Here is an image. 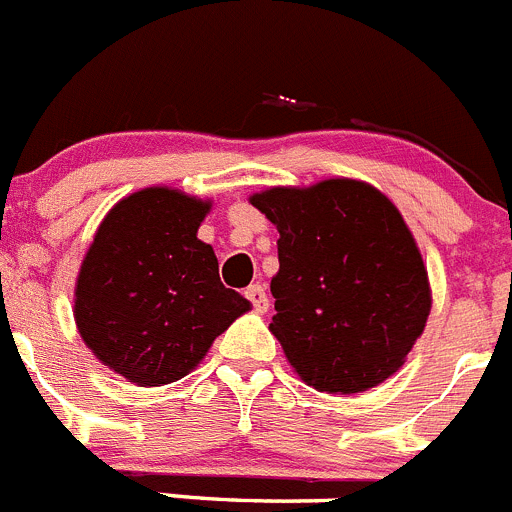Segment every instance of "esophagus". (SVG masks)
I'll list each match as a JSON object with an SVG mask.
<instances>
[{
	"label": "esophagus",
	"mask_w": 512,
	"mask_h": 512,
	"mask_svg": "<svg viewBox=\"0 0 512 512\" xmlns=\"http://www.w3.org/2000/svg\"><path fill=\"white\" fill-rule=\"evenodd\" d=\"M245 298L252 303V308H255L257 313H265L267 306H270V301H267V293L262 285H250V288L245 290Z\"/></svg>",
	"instance_id": "34e87169"
}]
</instances>
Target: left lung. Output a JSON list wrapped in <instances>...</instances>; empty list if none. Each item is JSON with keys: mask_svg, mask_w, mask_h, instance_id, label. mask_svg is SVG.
<instances>
[{"mask_svg": "<svg viewBox=\"0 0 512 512\" xmlns=\"http://www.w3.org/2000/svg\"><path fill=\"white\" fill-rule=\"evenodd\" d=\"M250 201L280 232L270 331L301 380L352 395L398 372L431 311L426 267L400 211L349 178Z\"/></svg>", "mask_w": 512, "mask_h": 512, "instance_id": "1", "label": "left lung"}]
</instances>
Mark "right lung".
I'll return each instance as SVG.
<instances>
[{
	"mask_svg": "<svg viewBox=\"0 0 512 512\" xmlns=\"http://www.w3.org/2000/svg\"><path fill=\"white\" fill-rule=\"evenodd\" d=\"M209 204L145 188L101 222L78 273L76 326L96 357L135 385H168L199 365L250 301L219 280L196 237Z\"/></svg>",
	"mask_w": 512,
	"mask_h": 512,
	"instance_id": "1",
	"label": "right lung"
}]
</instances>
